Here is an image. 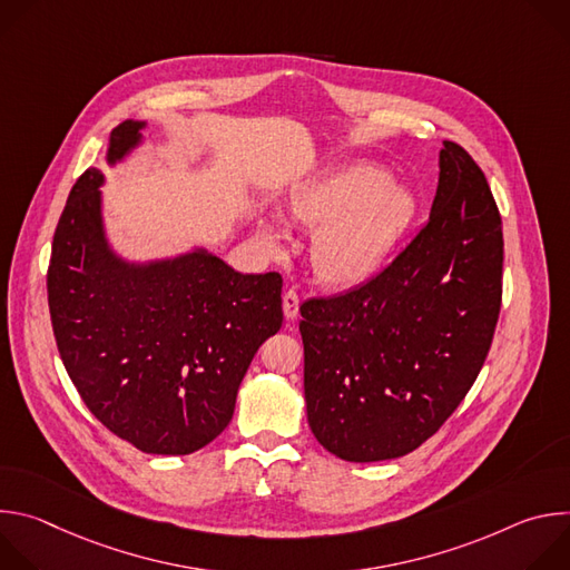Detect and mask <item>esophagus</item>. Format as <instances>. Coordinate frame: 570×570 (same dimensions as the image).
<instances>
[{
	"mask_svg": "<svg viewBox=\"0 0 570 570\" xmlns=\"http://www.w3.org/2000/svg\"><path fill=\"white\" fill-rule=\"evenodd\" d=\"M297 313H299V293L295 288H288L284 293V315L288 320H293V317H297Z\"/></svg>",
	"mask_w": 570,
	"mask_h": 570,
	"instance_id": "34e87169",
	"label": "esophagus"
}]
</instances>
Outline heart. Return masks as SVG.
<instances>
[{"label":"heart","mask_w":570,"mask_h":570,"mask_svg":"<svg viewBox=\"0 0 570 570\" xmlns=\"http://www.w3.org/2000/svg\"><path fill=\"white\" fill-rule=\"evenodd\" d=\"M295 223L317 229L313 266L334 286L370 279L392 255L413 218V198L374 165H350L302 187L291 198ZM271 253L284 250L282 232L264 223Z\"/></svg>","instance_id":"obj_1"}]
</instances>
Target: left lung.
<instances>
[{"mask_svg":"<svg viewBox=\"0 0 570 570\" xmlns=\"http://www.w3.org/2000/svg\"><path fill=\"white\" fill-rule=\"evenodd\" d=\"M503 299V223L475 159L440 150L429 223L379 275L299 306L315 440L352 462L405 455L453 415L490 354Z\"/></svg>","mask_w":570,"mask_h":570,"instance_id":"1","label":"left lung"}]
</instances>
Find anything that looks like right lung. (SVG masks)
<instances>
[{
    "mask_svg": "<svg viewBox=\"0 0 570 570\" xmlns=\"http://www.w3.org/2000/svg\"><path fill=\"white\" fill-rule=\"evenodd\" d=\"M141 124L112 130L110 159ZM104 176L88 169L58 218L47 271L62 365L90 413L144 453L187 455L229 424L238 385L279 332L282 275H243L191 253L153 266L121 264L101 229Z\"/></svg>",
    "mask_w": 570,
    "mask_h": 570,
    "instance_id": "right-lung-1",
    "label": "right lung"
}]
</instances>
